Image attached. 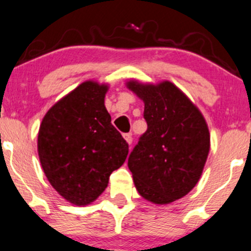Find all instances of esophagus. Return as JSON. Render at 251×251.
Returning a JSON list of instances; mask_svg holds the SVG:
<instances>
[{"label": "esophagus", "instance_id": "1", "mask_svg": "<svg viewBox=\"0 0 251 251\" xmlns=\"http://www.w3.org/2000/svg\"><path fill=\"white\" fill-rule=\"evenodd\" d=\"M123 137H125L126 141L128 142L129 145H131V142H133V136H131V134H125Z\"/></svg>", "mask_w": 251, "mask_h": 251}]
</instances>
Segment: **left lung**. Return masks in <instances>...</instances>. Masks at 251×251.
<instances>
[{
    "label": "left lung",
    "mask_w": 251,
    "mask_h": 251,
    "mask_svg": "<svg viewBox=\"0 0 251 251\" xmlns=\"http://www.w3.org/2000/svg\"><path fill=\"white\" fill-rule=\"evenodd\" d=\"M145 103L147 130L128 158L140 195L158 204L183 198L200 179L209 152V131L200 110L170 81L126 82Z\"/></svg>",
    "instance_id": "1"
}]
</instances>
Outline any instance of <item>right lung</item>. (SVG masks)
<instances>
[{
  "label": "right lung",
  "instance_id": "1",
  "mask_svg": "<svg viewBox=\"0 0 251 251\" xmlns=\"http://www.w3.org/2000/svg\"><path fill=\"white\" fill-rule=\"evenodd\" d=\"M107 90L104 83L82 82L51 107L39 126L38 154L45 176L76 206L97 200L128 155V144L104 105Z\"/></svg>",
  "mask_w": 251,
  "mask_h": 251
}]
</instances>
